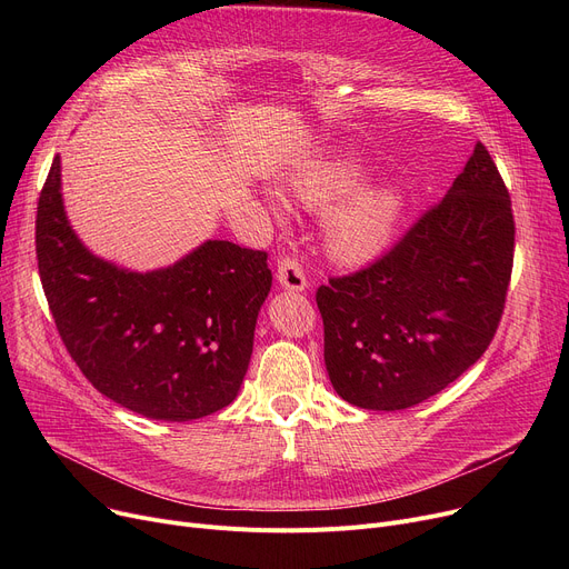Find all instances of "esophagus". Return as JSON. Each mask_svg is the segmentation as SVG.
<instances>
[{
    "instance_id": "34e87169",
    "label": "esophagus",
    "mask_w": 569,
    "mask_h": 569,
    "mask_svg": "<svg viewBox=\"0 0 569 569\" xmlns=\"http://www.w3.org/2000/svg\"><path fill=\"white\" fill-rule=\"evenodd\" d=\"M277 279L286 290H305L309 279L305 274V267L300 264V260L292 256H283L277 264Z\"/></svg>"
}]
</instances>
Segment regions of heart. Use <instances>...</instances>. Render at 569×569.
I'll return each mask as SVG.
<instances>
[{
    "label": "heart",
    "instance_id": "heart-1",
    "mask_svg": "<svg viewBox=\"0 0 569 569\" xmlns=\"http://www.w3.org/2000/svg\"><path fill=\"white\" fill-rule=\"evenodd\" d=\"M362 163L352 154H327L305 163L290 177V193L309 209H327L346 192V199L325 217V249L339 262H367L378 256L397 230L403 200L392 187H360Z\"/></svg>",
    "mask_w": 569,
    "mask_h": 569
}]
</instances>
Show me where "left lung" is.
Returning a JSON list of instances; mask_svg holds the SVG:
<instances>
[{
  "mask_svg": "<svg viewBox=\"0 0 569 569\" xmlns=\"http://www.w3.org/2000/svg\"><path fill=\"white\" fill-rule=\"evenodd\" d=\"M512 262V200L477 142L452 189L390 251L318 288L337 395L403 410L445 390L493 341Z\"/></svg>",
  "mask_w": 569,
  "mask_h": 569,
  "instance_id": "left-lung-1",
  "label": "left lung"
}]
</instances>
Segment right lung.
<instances>
[{
	"mask_svg": "<svg viewBox=\"0 0 569 569\" xmlns=\"http://www.w3.org/2000/svg\"><path fill=\"white\" fill-rule=\"evenodd\" d=\"M59 187L54 157L37 207V260L82 376L149 420L191 422L232 403L272 288L267 253L209 239L172 267L129 272L82 247Z\"/></svg>",
	"mask_w": 569,
	"mask_h": 569,
	"instance_id": "add662e5",
	"label": "right lung"
}]
</instances>
